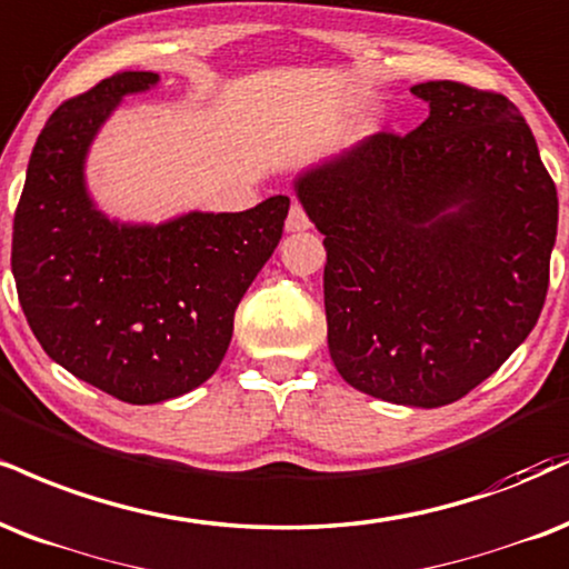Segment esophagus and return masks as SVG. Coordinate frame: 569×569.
<instances>
[{
	"label": "esophagus",
	"instance_id": "34e87169",
	"mask_svg": "<svg viewBox=\"0 0 569 569\" xmlns=\"http://www.w3.org/2000/svg\"><path fill=\"white\" fill-rule=\"evenodd\" d=\"M307 228H310V219H307L305 209L299 207V203H291L289 217H286V230H289V232H302Z\"/></svg>",
	"mask_w": 569,
	"mask_h": 569
}]
</instances>
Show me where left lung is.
Wrapping results in <instances>:
<instances>
[{
  "mask_svg": "<svg viewBox=\"0 0 569 569\" xmlns=\"http://www.w3.org/2000/svg\"><path fill=\"white\" fill-rule=\"evenodd\" d=\"M429 119L297 177L323 232L328 352L347 385L410 408L461 400L517 350L549 291L559 201L498 92L423 81Z\"/></svg>",
  "mask_w": 569,
  "mask_h": 569,
  "instance_id": "8db88e82",
  "label": "left lung"
}]
</instances>
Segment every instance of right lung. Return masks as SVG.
<instances>
[{
  "label": "right lung",
  "instance_id": "right-lung-1",
  "mask_svg": "<svg viewBox=\"0 0 569 569\" xmlns=\"http://www.w3.org/2000/svg\"><path fill=\"white\" fill-rule=\"evenodd\" d=\"M156 84L159 73L124 71L66 100L33 146L12 222V276L33 337L68 373L132 406L172 400L217 371L291 203L272 196L161 224L102 214L84 180L89 146L127 94Z\"/></svg>",
  "mask_w": 569,
  "mask_h": 569
}]
</instances>
